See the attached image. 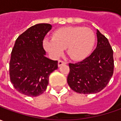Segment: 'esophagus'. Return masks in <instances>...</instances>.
Wrapping results in <instances>:
<instances>
[{"label":"esophagus","instance_id":"esophagus-1","mask_svg":"<svg viewBox=\"0 0 121 121\" xmlns=\"http://www.w3.org/2000/svg\"><path fill=\"white\" fill-rule=\"evenodd\" d=\"M66 64H67V63H66V61H62V60L58 61V66H59V67L61 66V65Z\"/></svg>","mask_w":121,"mask_h":121}]
</instances>
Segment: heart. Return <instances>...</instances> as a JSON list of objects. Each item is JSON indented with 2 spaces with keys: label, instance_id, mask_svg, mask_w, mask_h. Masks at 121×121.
Masks as SVG:
<instances>
[{
  "label": "heart",
  "instance_id": "1",
  "mask_svg": "<svg viewBox=\"0 0 121 121\" xmlns=\"http://www.w3.org/2000/svg\"><path fill=\"white\" fill-rule=\"evenodd\" d=\"M95 43V35L90 28L68 27L61 28L53 34V39L45 38V49L53 58L62 56L67 49L69 57L75 61H80L89 56Z\"/></svg>",
  "mask_w": 121,
  "mask_h": 121
}]
</instances>
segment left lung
Segmentation results:
<instances>
[{"mask_svg":"<svg viewBox=\"0 0 121 121\" xmlns=\"http://www.w3.org/2000/svg\"><path fill=\"white\" fill-rule=\"evenodd\" d=\"M97 46L82 61L69 64L67 81L71 89L80 94L97 93L104 89L114 72L113 51L108 40L97 30Z\"/></svg>","mask_w":121,"mask_h":121,"instance_id":"obj_1","label":"left lung"}]
</instances>
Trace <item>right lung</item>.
Masks as SVG:
<instances>
[{"label":"right lung","mask_w":121,"mask_h":121,"mask_svg":"<svg viewBox=\"0 0 121 121\" xmlns=\"http://www.w3.org/2000/svg\"><path fill=\"white\" fill-rule=\"evenodd\" d=\"M52 26L48 23L33 25L18 37L9 63L11 83L19 92L37 96L47 89L50 73L57 69V61L45 57L43 41Z\"/></svg>","instance_id":"right-lung-1"}]
</instances>
